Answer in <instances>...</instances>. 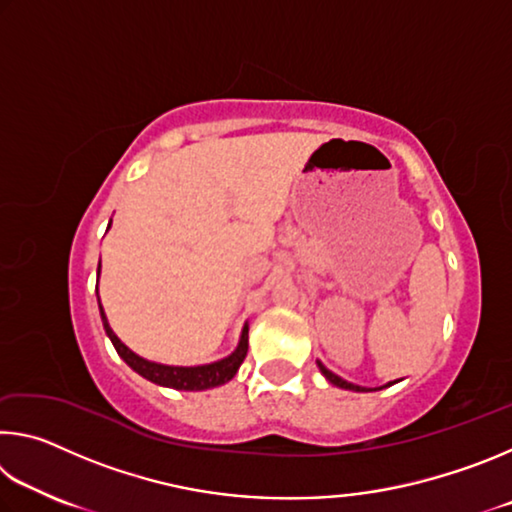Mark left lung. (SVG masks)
I'll return each instance as SVG.
<instances>
[{"label": "left lung", "instance_id": "left-lung-1", "mask_svg": "<svg viewBox=\"0 0 512 512\" xmlns=\"http://www.w3.org/2000/svg\"><path fill=\"white\" fill-rule=\"evenodd\" d=\"M318 363V370L323 372V377L329 381V384H334V386H339V388H345V391H354V393H368V391H377V388H363V386H357V384H350V381H345L343 377H339V375H334L332 370H327L323 363L320 361H316ZM386 386H393V381H388ZM386 386H379V388H386Z\"/></svg>", "mask_w": 512, "mask_h": 512}]
</instances>
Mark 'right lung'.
Segmentation results:
<instances>
[{"label":"right lung","instance_id":"right-lung-1","mask_svg":"<svg viewBox=\"0 0 512 512\" xmlns=\"http://www.w3.org/2000/svg\"><path fill=\"white\" fill-rule=\"evenodd\" d=\"M112 223V219H110ZM108 223V230H110ZM101 275V262H99V271ZM99 293V289H97ZM99 311H101V320H103V329H106L108 339L115 345V350L121 359H124L128 366H131L137 375H142L144 379L153 381V384L164 386V388H176V391H207V388H216L228 384V381L237 375V370L241 363L246 359L248 352V323L241 327V336L237 348L232 350L228 357H223L219 361L212 363H203V366H169V363H158V361H149L135 354L128 345L119 341V336L112 332V327L106 318V311L101 307L99 300Z\"/></svg>","mask_w":512,"mask_h":512}]
</instances>
